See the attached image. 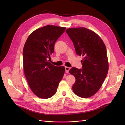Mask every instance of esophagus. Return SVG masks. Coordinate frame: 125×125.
<instances>
[{"label":"esophagus","mask_w":125,"mask_h":125,"mask_svg":"<svg viewBox=\"0 0 125 125\" xmlns=\"http://www.w3.org/2000/svg\"><path fill=\"white\" fill-rule=\"evenodd\" d=\"M65 72L66 73H68L70 69V68L69 67H65Z\"/></svg>","instance_id":"obj_1"}]
</instances>
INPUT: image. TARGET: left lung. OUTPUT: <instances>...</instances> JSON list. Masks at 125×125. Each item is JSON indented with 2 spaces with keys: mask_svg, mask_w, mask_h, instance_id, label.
Here are the masks:
<instances>
[{
  "mask_svg": "<svg viewBox=\"0 0 125 125\" xmlns=\"http://www.w3.org/2000/svg\"><path fill=\"white\" fill-rule=\"evenodd\" d=\"M66 32L77 54L83 57L82 69L73 67L69 71L76 79L73 91L79 97H90L98 92L108 73L105 45L97 34L85 28H69Z\"/></svg>",
  "mask_w": 125,
  "mask_h": 125,
  "instance_id": "1",
  "label": "left lung"
}]
</instances>
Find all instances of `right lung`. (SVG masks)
I'll use <instances>...</instances> for the list:
<instances>
[{
    "instance_id": "obj_1",
    "label": "right lung",
    "mask_w": 125,
    "mask_h": 125,
    "mask_svg": "<svg viewBox=\"0 0 125 125\" xmlns=\"http://www.w3.org/2000/svg\"><path fill=\"white\" fill-rule=\"evenodd\" d=\"M66 28L47 25L31 32L23 48L25 77L33 93L42 99L54 95L65 71L64 66L53 65L47 60L54 52L56 41Z\"/></svg>"
}]
</instances>
